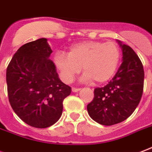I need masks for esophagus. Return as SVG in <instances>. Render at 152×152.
<instances>
[{
	"mask_svg": "<svg viewBox=\"0 0 152 152\" xmlns=\"http://www.w3.org/2000/svg\"><path fill=\"white\" fill-rule=\"evenodd\" d=\"M72 91H73V92H77V91H80V88H72Z\"/></svg>",
	"mask_w": 152,
	"mask_h": 152,
	"instance_id": "34e87169",
	"label": "esophagus"
}]
</instances>
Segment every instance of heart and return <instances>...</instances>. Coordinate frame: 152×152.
Masks as SVG:
<instances>
[{"label":"heart","mask_w":152,"mask_h":152,"mask_svg":"<svg viewBox=\"0 0 152 152\" xmlns=\"http://www.w3.org/2000/svg\"><path fill=\"white\" fill-rule=\"evenodd\" d=\"M120 60V51L115 43L88 40L72 45L68 53L56 52L53 62L65 83H71L83 68L81 81L102 84L113 76Z\"/></svg>","instance_id":"1"}]
</instances>
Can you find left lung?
Segmentation results:
<instances>
[{"mask_svg":"<svg viewBox=\"0 0 152 152\" xmlns=\"http://www.w3.org/2000/svg\"><path fill=\"white\" fill-rule=\"evenodd\" d=\"M116 42L122 50V64L106 86L95 89L94 99L87 106L90 117L105 126L127 120L143 95L144 71L140 58L130 46Z\"/></svg>","mask_w":152,"mask_h":152,"instance_id":"left-lung-1","label":"left lung"}]
</instances>
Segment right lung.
I'll use <instances>...</instances> for the list:
<instances>
[{
  "label": "right lung",
  "mask_w": 152,
  "mask_h": 152,
  "mask_svg": "<svg viewBox=\"0 0 152 152\" xmlns=\"http://www.w3.org/2000/svg\"><path fill=\"white\" fill-rule=\"evenodd\" d=\"M53 50L46 38L22 45L12 58L6 71L9 103L27 124L45 128L61 118L63 101L71 88L59 78L49 59Z\"/></svg>",
  "instance_id": "obj_1"
}]
</instances>
